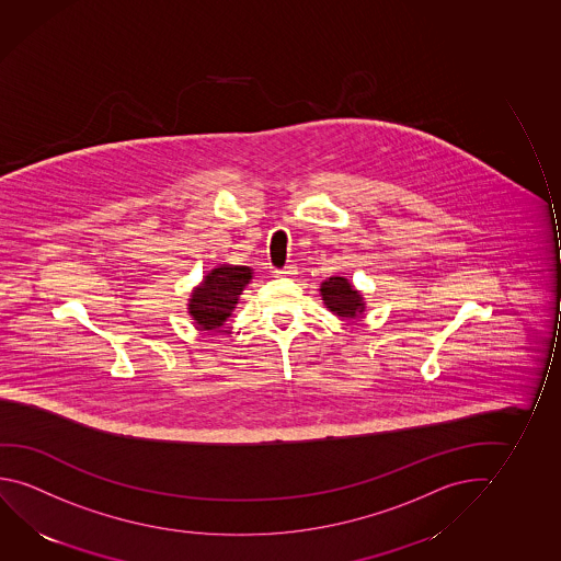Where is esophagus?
I'll return each mask as SVG.
<instances>
[{
    "label": "esophagus",
    "instance_id": "obj_1",
    "mask_svg": "<svg viewBox=\"0 0 561 561\" xmlns=\"http://www.w3.org/2000/svg\"><path fill=\"white\" fill-rule=\"evenodd\" d=\"M297 274V267L294 264H289V266L282 267V270H274V276H295Z\"/></svg>",
    "mask_w": 561,
    "mask_h": 561
}]
</instances>
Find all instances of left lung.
Listing matches in <instances>:
<instances>
[{
    "mask_svg": "<svg viewBox=\"0 0 561 561\" xmlns=\"http://www.w3.org/2000/svg\"><path fill=\"white\" fill-rule=\"evenodd\" d=\"M320 294L328 309L337 317H355L357 312L363 311L362 295L357 294L344 277H330L320 287Z\"/></svg>",
    "mask_w": 561,
    "mask_h": 561,
    "instance_id": "obj_1",
    "label": "left lung"
}]
</instances>
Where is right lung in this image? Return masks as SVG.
<instances>
[{
	"instance_id": "1",
	"label": "right lung",
	"mask_w": 561,
	"mask_h": 561,
	"mask_svg": "<svg viewBox=\"0 0 561 561\" xmlns=\"http://www.w3.org/2000/svg\"><path fill=\"white\" fill-rule=\"evenodd\" d=\"M252 277L249 266H217L192 294L190 314L204 330H216L233 312L244 285Z\"/></svg>"
}]
</instances>
